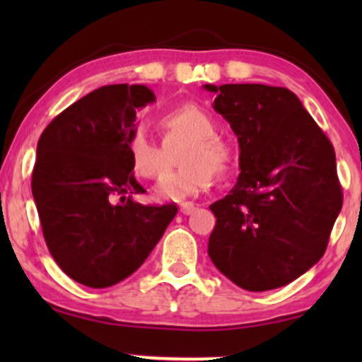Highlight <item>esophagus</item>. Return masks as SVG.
Returning a JSON list of instances; mask_svg holds the SVG:
<instances>
[{
  "mask_svg": "<svg viewBox=\"0 0 362 362\" xmlns=\"http://www.w3.org/2000/svg\"><path fill=\"white\" fill-rule=\"evenodd\" d=\"M195 211L194 202H182L180 204V213L182 214H192Z\"/></svg>",
  "mask_w": 362,
  "mask_h": 362,
  "instance_id": "obj_1",
  "label": "esophagus"
}]
</instances>
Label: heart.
<instances>
[{"instance_id":"heart-1","label":"heart","mask_w":362,"mask_h":362,"mask_svg":"<svg viewBox=\"0 0 362 362\" xmlns=\"http://www.w3.org/2000/svg\"><path fill=\"white\" fill-rule=\"evenodd\" d=\"M156 124L167 143L172 139H189L180 155V165L184 167L170 173L158 185L161 199L184 201L209 189L214 184V173L224 177L231 172L235 163L233 149L216 134L218 124L202 107L185 103L165 112ZM127 158L132 173L144 180H156L168 168L163 149L141 132L129 139Z\"/></svg>"}]
</instances>
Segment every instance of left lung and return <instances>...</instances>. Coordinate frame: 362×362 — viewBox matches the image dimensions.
<instances>
[{
  "mask_svg": "<svg viewBox=\"0 0 362 362\" xmlns=\"http://www.w3.org/2000/svg\"><path fill=\"white\" fill-rule=\"evenodd\" d=\"M204 88L240 144L238 182L209 206L216 226L207 253L240 288H281L322 259L342 209L334 146L288 88Z\"/></svg>",
  "mask_w": 362,
  "mask_h": 362,
  "instance_id": "1",
  "label": "left lung"
}]
</instances>
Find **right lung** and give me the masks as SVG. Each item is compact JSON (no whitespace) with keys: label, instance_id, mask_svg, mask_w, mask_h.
<instances>
[{"label":"right lung","instance_id":"1","mask_svg":"<svg viewBox=\"0 0 362 362\" xmlns=\"http://www.w3.org/2000/svg\"><path fill=\"white\" fill-rule=\"evenodd\" d=\"M155 102L144 85H107L62 110L37 143L32 194L52 259L88 288H109L143 265L177 214L143 206L127 143L136 110Z\"/></svg>","mask_w":362,"mask_h":362}]
</instances>
